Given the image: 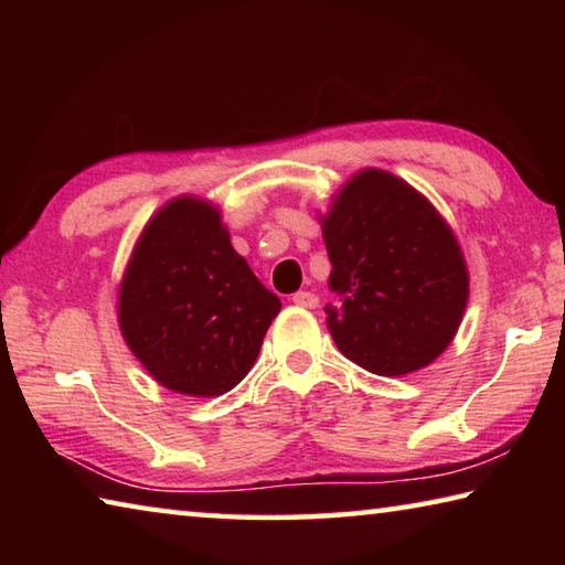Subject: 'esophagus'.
Here are the masks:
<instances>
[{
  "label": "esophagus",
  "instance_id": "34e87169",
  "mask_svg": "<svg viewBox=\"0 0 565 565\" xmlns=\"http://www.w3.org/2000/svg\"><path fill=\"white\" fill-rule=\"evenodd\" d=\"M291 301H294L296 306H301V309H317L319 296L311 294V291H296V294L291 296Z\"/></svg>",
  "mask_w": 565,
  "mask_h": 565
}]
</instances>
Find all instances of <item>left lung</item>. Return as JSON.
Segmentation results:
<instances>
[{
  "label": "left lung",
  "mask_w": 565,
  "mask_h": 565,
  "mask_svg": "<svg viewBox=\"0 0 565 565\" xmlns=\"http://www.w3.org/2000/svg\"><path fill=\"white\" fill-rule=\"evenodd\" d=\"M337 301L323 306L343 356L406 376L454 341L468 303L461 244L438 209L391 171L366 167L319 214Z\"/></svg>",
  "instance_id": "1"
}]
</instances>
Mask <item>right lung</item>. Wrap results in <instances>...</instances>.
Returning a JSON list of instances; mask_svg holds the SVG:
<instances>
[{"label": "right lung", "mask_w": 565, "mask_h": 565, "mask_svg": "<svg viewBox=\"0 0 565 565\" xmlns=\"http://www.w3.org/2000/svg\"><path fill=\"white\" fill-rule=\"evenodd\" d=\"M279 311L232 246L222 209L194 194L149 218L119 281L129 351L157 384L194 398L222 396L252 371Z\"/></svg>", "instance_id": "obj_1"}]
</instances>
